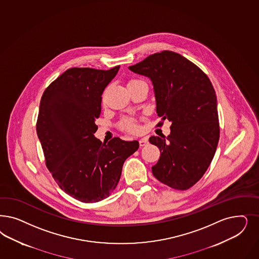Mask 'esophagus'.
<instances>
[{
    "label": "esophagus",
    "mask_w": 259,
    "mask_h": 259,
    "mask_svg": "<svg viewBox=\"0 0 259 259\" xmlns=\"http://www.w3.org/2000/svg\"><path fill=\"white\" fill-rule=\"evenodd\" d=\"M148 144H149V140H148V138H147V137H144V138H141V139L139 140V145H140V147L147 146Z\"/></svg>",
    "instance_id": "esophagus-1"
}]
</instances>
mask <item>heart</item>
<instances>
[{
    "label": "heart",
    "mask_w": 259,
    "mask_h": 259,
    "mask_svg": "<svg viewBox=\"0 0 259 259\" xmlns=\"http://www.w3.org/2000/svg\"><path fill=\"white\" fill-rule=\"evenodd\" d=\"M136 81H139V80L138 79H133L127 83H134V82H136ZM120 126H121L122 130L126 131L128 133H137L139 131V125L137 124V122L134 119H132V118L123 119L121 121V123H120Z\"/></svg>",
    "instance_id": "1"
}]
</instances>
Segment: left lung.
Wrapping results in <instances>:
<instances>
[{
    "label": "left lung",
    "instance_id": "left-lung-1",
    "mask_svg": "<svg viewBox=\"0 0 259 259\" xmlns=\"http://www.w3.org/2000/svg\"><path fill=\"white\" fill-rule=\"evenodd\" d=\"M150 78L162 121L171 122L170 134L150 137L160 158L152 175L175 190L197 183L214 156L219 140L217 95L209 77L182 55L163 50L128 67Z\"/></svg>",
    "mask_w": 259,
    "mask_h": 259
}]
</instances>
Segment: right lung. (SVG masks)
Wrapping results in <instances>:
<instances>
[{
  "instance_id": "obj_1",
  "label": "right lung",
  "mask_w": 259,
  "mask_h": 259,
  "mask_svg": "<svg viewBox=\"0 0 259 259\" xmlns=\"http://www.w3.org/2000/svg\"><path fill=\"white\" fill-rule=\"evenodd\" d=\"M119 67L69 68L46 89L40 103L36 130L47 167L64 192L83 203L109 197L125 159L139 148L138 141L114 137L102 143L93 135L102 94Z\"/></svg>"
}]
</instances>
